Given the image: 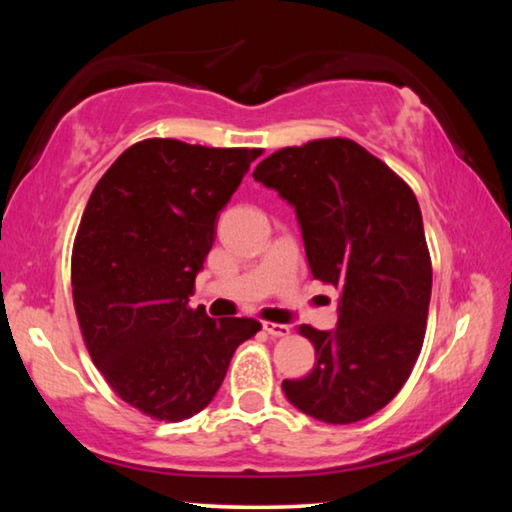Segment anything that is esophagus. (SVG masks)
Wrapping results in <instances>:
<instances>
[{
  "mask_svg": "<svg viewBox=\"0 0 512 512\" xmlns=\"http://www.w3.org/2000/svg\"><path fill=\"white\" fill-rule=\"evenodd\" d=\"M262 327L271 336H289V332H291V327L284 323H262Z\"/></svg>",
  "mask_w": 512,
  "mask_h": 512,
  "instance_id": "34e87169",
  "label": "esophagus"
}]
</instances>
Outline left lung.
I'll return each instance as SVG.
<instances>
[{"mask_svg": "<svg viewBox=\"0 0 512 512\" xmlns=\"http://www.w3.org/2000/svg\"><path fill=\"white\" fill-rule=\"evenodd\" d=\"M253 178L296 210L314 280L341 291L334 329L300 327L316 361L282 391L320 422L366 420L400 393L424 341L431 259L415 194L343 137L275 151Z\"/></svg>", "mask_w": 512, "mask_h": 512, "instance_id": "1", "label": "left lung"}]
</instances>
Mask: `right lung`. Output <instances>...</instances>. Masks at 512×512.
Here are the masks:
<instances>
[{
    "mask_svg": "<svg viewBox=\"0 0 512 512\" xmlns=\"http://www.w3.org/2000/svg\"><path fill=\"white\" fill-rule=\"evenodd\" d=\"M262 149L178 140L133 144L103 173L72 253L85 345L121 400L185 420L219 391L230 359L262 325L189 307L216 237V216Z\"/></svg>",
    "mask_w": 512,
    "mask_h": 512,
    "instance_id": "obj_1",
    "label": "right lung"
}]
</instances>
